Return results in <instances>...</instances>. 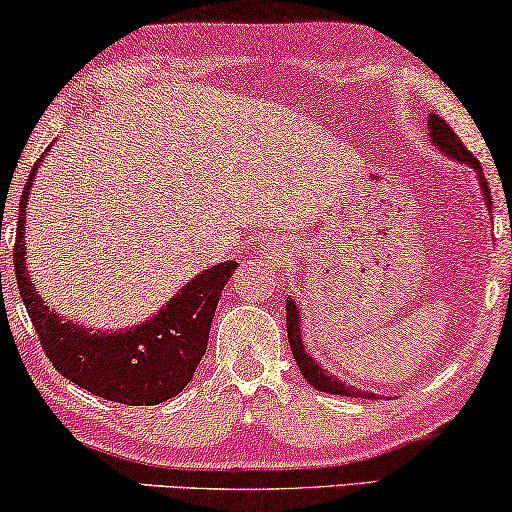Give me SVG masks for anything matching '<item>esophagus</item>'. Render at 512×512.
Segmentation results:
<instances>
[{
    "instance_id": "34e87169",
    "label": "esophagus",
    "mask_w": 512,
    "mask_h": 512,
    "mask_svg": "<svg viewBox=\"0 0 512 512\" xmlns=\"http://www.w3.org/2000/svg\"><path fill=\"white\" fill-rule=\"evenodd\" d=\"M261 258H265V261L272 265H277V268H286V265L291 263L289 242H265V247L261 249Z\"/></svg>"
}]
</instances>
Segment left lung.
I'll return each instance as SVG.
<instances>
[{
  "mask_svg": "<svg viewBox=\"0 0 512 512\" xmlns=\"http://www.w3.org/2000/svg\"><path fill=\"white\" fill-rule=\"evenodd\" d=\"M429 139L431 144L436 146L440 153H445L447 158L457 160V163L471 167L475 172V179L480 184V193L485 198L487 212L492 214V193H489V186L485 181V174H482V167L478 158L471 156V151L461 144L450 125H447L438 114H429ZM286 333H289V345L293 352V359H296L300 373L307 382L312 384L314 389L324 391V394H335V396H352V398H377V394H370V391H361L356 387H349V384H342V380L328 373L326 368H321V363L314 361V356L307 352L303 345V321H300V310L296 300L286 298Z\"/></svg>",
  "mask_w": 512,
  "mask_h": 512,
  "instance_id": "left-lung-1",
  "label": "left lung"
}]
</instances>
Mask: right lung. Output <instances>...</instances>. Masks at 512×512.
Here are the masks:
<instances>
[{
  "label": "right lung",
  "mask_w": 512,
  "mask_h": 512,
  "mask_svg": "<svg viewBox=\"0 0 512 512\" xmlns=\"http://www.w3.org/2000/svg\"><path fill=\"white\" fill-rule=\"evenodd\" d=\"M39 165L41 158L32 167L20 200L13 268L20 298L53 368L81 389L114 403L158 405L177 396L205 356L216 305L237 261L198 272L137 326L97 331L62 319L44 303L25 268V212Z\"/></svg>",
  "instance_id": "right-lung-1"
}]
</instances>
